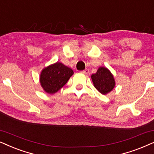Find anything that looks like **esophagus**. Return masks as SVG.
<instances>
[{"instance_id":"1","label":"esophagus","mask_w":154,"mask_h":154,"mask_svg":"<svg viewBox=\"0 0 154 154\" xmlns=\"http://www.w3.org/2000/svg\"><path fill=\"white\" fill-rule=\"evenodd\" d=\"M82 72L83 74H85V75H88L89 72V69H84V70L82 71Z\"/></svg>"}]
</instances>
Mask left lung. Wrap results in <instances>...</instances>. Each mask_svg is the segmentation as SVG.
Instances as JSON below:
<instances>
[{"mask_svg":"<svg viewBox=\"0 0 154 154\" xmlns=\"http://www.w3.org/2000/svg\"><path fill=\"white\" fill-rule=\"evenodd\" d=\"M91 79L96 89L104 95L111 91L115 87L113 76L106 67H99L97 72L91 75Z\"/></svg>","mask_w":154,"mask_h":154,"instance_id":"8db88e82","label":"left lung"}]
</instances>
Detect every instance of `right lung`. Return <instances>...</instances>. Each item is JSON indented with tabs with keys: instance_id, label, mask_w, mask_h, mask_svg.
I'll return each mask as SVG.
<instances>
[{
	"instance_id": "add662e5",
	"label": "right lung",
	"mask_w": 154,
	"mask_h": 154,
	"mask_svg": "<svg viewBox=\"0 0 154 154\" xmlns=\"http://www.w3.org/2000/svg\"><path fill=\"white\" fill-rule=\"evenodd\" d=\"M72 69L57 62L43 69L40 83L46 93L53 94L59 91L73 75Z\"/></svg>"
}]
</instances>
